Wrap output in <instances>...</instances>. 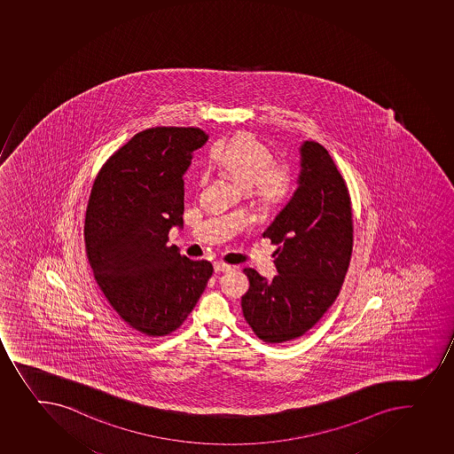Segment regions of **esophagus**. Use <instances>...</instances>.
Returning a JSON list of instances; mask_svg holds the SVG:
<instances>
[{"instance_id":"34e87169","label":"esophagus","mask_w":454,"mask_h":454,"mask_svg":"<svg viewBox=\"0 0 454 454\" xmlns=\"http://www.w3.org/2000/svg\"><path fill=\"white\" fill-rule=\"evenodd\" d=\"M214 269H215L216 273H224V271H230L231 270V265L224 264V262H220V261H216L214 262Z\"/></svg>"}]
</instances>
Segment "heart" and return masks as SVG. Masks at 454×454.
Masks as SVG:
<instances>
[{"mask_svg": "<svg viewBox=\"0 0 454 454\" xmlns=\"http://www.w3.org/2000/svg\"><path fill=\"white\" fill-rule=\"evenodd\" d=\"M211 162L225 172L242 189L251 190L264 207H278L291 196L294 172L287 165L274 163V154L251 134H239L216 145L209 154ZM205 176H200V183Z\"/></svg>", "mask_w": 454, "mask_h": 454, "instance_id": "heart-1", "label": "heart"}]
</instances>
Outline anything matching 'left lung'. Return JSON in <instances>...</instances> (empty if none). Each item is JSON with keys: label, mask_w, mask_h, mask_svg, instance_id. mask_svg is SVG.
I'll list each match as a JSON object with an SVG mask.
<instances>
[{"label": "left lung", "mask_w": 454, "mask_h": 454, "mask_svg": "<svg viewBox=\"0 0 454 454\" xmlns=\"http://www.w3.org/2000/svg\"><path fill=\"white\" fill-rule=\"evenodd\" d=\"M298 187L265 230L278 245L273 280L245 269V320L260 340H296L323 317L340 295L352 252L351 199L333 159L322 145H301Z\"/></svg>", "instance_id": "1"}]
</instances>
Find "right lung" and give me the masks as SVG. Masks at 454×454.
Returning <instances> with one entry per match:
<instances>
[{
	"label": "right lung",
	"mask_w": 454,
	"mask_h": 454,
	"mask_svg": "<svg viewBox=\"0 0 454 454\" xmlns=\"http://www.w3.org/2000/svg\"><path fill=\"white\" fill-rule=\"evenodd\" d=\"M207 140L200 128H150L94 181L84 227L90 265L112 309L145 336L176 331L214 271L167 245L169 230L183 227V176Z\"/></svg>",
	"instance_id": "obj_1"
}]
</instances>
